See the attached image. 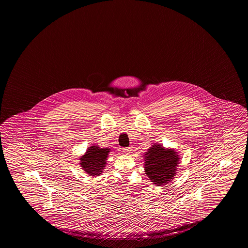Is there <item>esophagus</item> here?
Instances as JSON below:
<instances>
[{"label":"esophagus","instance_id":"1","mask_svg":"<svg viewBox=\"0 0 248 248\" xmlns=\"http://www.w3.org/2000/svg\"><path fill=\"white\" fill-rule=\"evenodd\" d=\"M122 150L124 153L128 154V153H130V148H123Z\"/></svg>","mask_w":248,"mask_h":248}]
</instances>
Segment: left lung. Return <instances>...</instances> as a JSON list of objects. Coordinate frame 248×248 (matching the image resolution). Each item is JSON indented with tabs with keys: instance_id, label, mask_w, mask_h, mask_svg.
I'll return each mask as SVG.
<instances>
[{
	"instance_id": "left-lung-1",
	"label": "left lung",
	"mask_w": 248,
	"mask_h": 248,
	"mask_svg": "<svg viewBox=\"0 0 248 248\" xmlns=\"http://www.w3.org/2000/svg\"><path fill=\"white\" fill-rule=\"evenodd\" d=\"M145 172L148 177L157 186L166 185L175 176L178 164V155L174 150H165L154 144L145 154Z\"/></svg>"
}]
</instances>
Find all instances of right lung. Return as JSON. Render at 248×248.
<instances>
[{"mask_svg":"<svg viewBox=\"0 0 248 248\" xmlns=\"http://www.w3.org/2000/svg\"><path fill=\"white\" fill-rule=\"evenodd\" d=\"M110 149H102L97 145L89 147L85 155L80 158L82 169L90 175L98 176L105 169Z\"/></svg>","mask_w":248,"mask_h":248,"instance_id":"1","label":"right lung"}]
</instances>
